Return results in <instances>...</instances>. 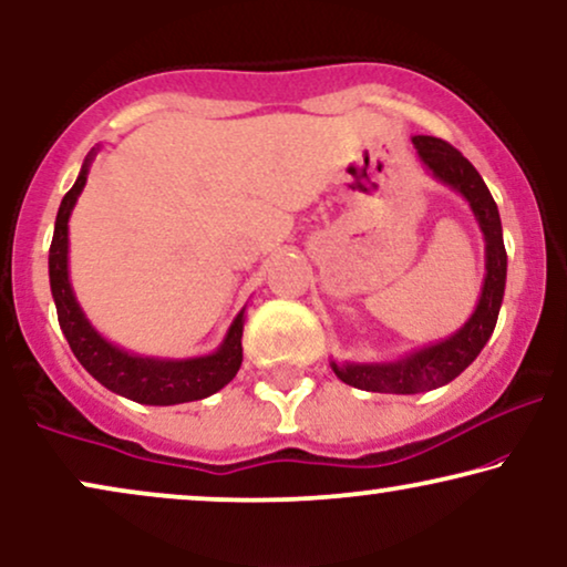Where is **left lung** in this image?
Masks as SVG:
<instances>
[{
  "instance_id": "obj_1",
  "label": "left lung",
  "mask_w": 567,
  "mask_h": 567,
  "mask_svg": "<svg viewBox=\"0 0 567 567\" xmlns=\"http://www.w3.org/2000/svg\"><path fill=\"white\" fill-rule=\"evenodd\" d=\"M412 145L430 176L462 194L470 205L485 240V279H482V292L472 316L446 339L404 352L396 360H329L339 381L362 391H379V394H422V391L446 386L456 375H462L493 337L503 306L505 271H508L501 213L477 168L458 150L437 137L417 134L412 137Z\"/></svg>"
}]
</instances>
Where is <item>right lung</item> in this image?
Segmentation results:
<instances>
[{
    "mask_svg": "<svg viewBox=\"0 0 567 567\" xmlns=\"http://www.w3.org/2000/svg\"><path fill=\"white\" fill-rule=\"evenodd\" d=\"M95 155L97 147L87 153L78 181L59 205L54 223V240H51L49 251V282L56 303L59 327H62L80 365L113 394L150 406H171L213 396L236 379L240 362H244L240 337H244L246 306L233 319L217 350L196 354V358H157V354L132 352L105 339L90 323L78 296H74L70 279V217L82 188L87 184V173Z\"/></svg>",
    "mask_w": 567,
    "mask_h": 567,
    "instance_id": "1",
    "label": "right lung"
}]
</instances>
